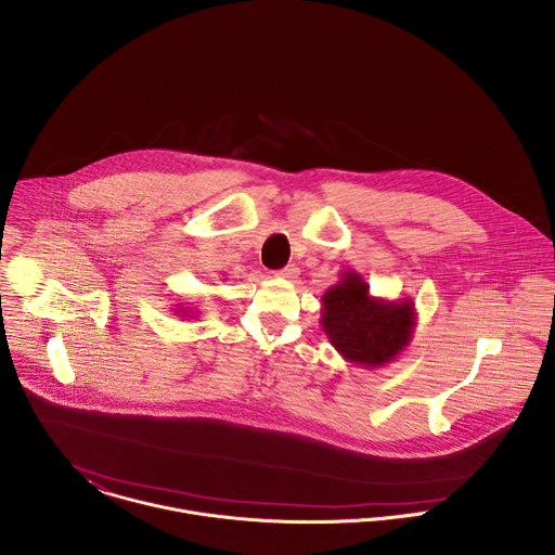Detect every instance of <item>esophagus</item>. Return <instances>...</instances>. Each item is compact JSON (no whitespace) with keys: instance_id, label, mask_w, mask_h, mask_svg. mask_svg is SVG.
I'll return each instance as SVG.
<instances>
[{"instance_id":"obj_1","label":"esophagus","mask_w":555,"mask_h":555,"mask_svg":"<svg viewBox=\"0 0 555 555\" xmlns=\"http://www.w3.org/2000/svg\"><path fill=\"white\" fill-rule=\"evenodd\" d=\"M275 275H278V278H284V280H297V275H299V269H297L295 264H288V267H284L282 271H278Z\"/></svg>"}]
</instances>
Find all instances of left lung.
I'll use <instances>...</instances> for the list:
<instances>
[{"label": "left lung", "instance_id": "obj_1", "mask_svg": "<svg viewBox=\"0 0 555 555\" xmlns=\"http://www.w3.org/2000/svg\"><path fill=\"white\" fill-rule=\"evenodd\" d=\"M320 304V324L331 346L365 370L389 365L414 337L412 299L372 297L370 284L352 269L339 273L337 284L326 288Z\"/></svg>", "mask_w": 555, "mask_h": 555}]
</instances>
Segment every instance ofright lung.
<instances>
[{"mask_svg":"<svg viewBox=\"0 0 555 555\" xmlns=\"http://www.w3.org/2000/svg\"><path fill=\"white\" fill-rule=\"evenodd\" d=\"M175 312H177V317L194 318V312H192V310H190V314H188V310H185V308H183V306H181V310H179V308H175Z\"/></svg>","mask_w":555,"mask_h":555,"instance_id":"add662e5","label":"right lung"}]
</instances>
